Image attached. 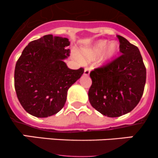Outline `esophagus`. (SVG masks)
Masks as SVG:
<instances>
[{
	"instance_id": "1",
	"label": "esophagus",
	"mask_w": 158,
	"mask_h": 158,
	"mask_svg": "<svg viewBox=\"0 0 158 158\" xmlns=\"http://www.w3.org/2000/svg\"><path fill=\"white\" fill-rule=\"evenodd\" d=\"M89 73H90V70H89V68H85V70H84V75L88 76V75H89Z\"/></svg>"
}]
</instances>
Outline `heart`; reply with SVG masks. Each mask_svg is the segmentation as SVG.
I'll list each match as a JSON object with an SVG mask.
<instances>
[{
	"label": "heart",
	"mask_w": 158,
	"mask_h": 158,
	"mask_svg": "<svg viewBox=\"0 0 158 158\" xmlns=\"http://www.w3.org/2000/svg\"><path fill=\"white\" fill-rule=\"evenodd\" d=\"M108 44H109L108 40H99L95 45L89 47V48L82 49L81 52H82V59L84 60H86V61H92V60H95L98 56H99L101 52L106 48L102 56V61L107 62L111 60L116 55V53L118 51L119 47L116 42L111 43L107 47ZM106 46L107 47L106 48ZM74 56L78 60H81L80 56L76 52L74 53Z\"/></svg>",
	"instance_id": "heart-1"
}]
</instances>
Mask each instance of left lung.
<instances>
[{
  "label": "left lung",
  "instance_id": "obj_1",
  "mask_svg": "<svg viewBox=\"0 0 158 158\" xmlns=\"http://www.w3.org/2000/svg\"><path fill=\"white\" fill-rule=\"evenodd\" d=\"M122 55L91 71L89 99L92 107L108 117L132 111L141 100L146 82V68L136 46L117 36Z\"/></svg>",
  "mask_w": 158,
  "mask_h": 158
}]
</instances>
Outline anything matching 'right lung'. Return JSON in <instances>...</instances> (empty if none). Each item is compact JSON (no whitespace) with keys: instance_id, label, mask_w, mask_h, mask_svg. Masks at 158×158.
Here are the masks:
<instances>
[{"instance_id":"add662e5","label":"right lung","mask_w":158,"mask_h":158,"mask_svg":"<svg viewBox=\"0 0 158 158\" xmlns=\"http://www.w3.org/2000/svg\"><path fill=\"white\" fill-rule=\"evenodd\" d=\"M67 38L45 35L29 43L17 61L14 87L25 111L37 118L53 115L64 106L68 89L82 76L83 68L70 69Z\"/></svg>"}]
</instances>
